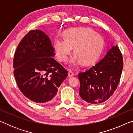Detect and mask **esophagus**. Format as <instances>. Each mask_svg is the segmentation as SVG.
<instances>
[{"mask_svg": "<svg viewBox=\"0 0 133 133\" xmlns=\"http://www.w3.org/2000/svg\"><path fill=\"white\" fill-rule=\"evenodd\" d=\"M68 76L69 77H72V76H74V73H73V71H69V73H68Z\"/></svg>", "mask_w": 133, "mask_h": 133, "instance_id": "obj_1", "label": "esophagus"}]
</instances>
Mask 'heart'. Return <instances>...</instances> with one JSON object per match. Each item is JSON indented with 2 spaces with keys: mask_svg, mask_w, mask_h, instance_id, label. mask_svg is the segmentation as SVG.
<instances>
[{
  "mask_svg": "<svg viewBox=\"0 0 133 133\" xmlns=\"http://www.w3.org/2000/svg\"><path fill=\"white\" fill-rule=\"evenodd\" d=\"M64 39L56 37L54 42V48L60 61H67L73 48L76 55L71 60L72 66H77L83 62L85 64L93 63L102 53L104 39L92 29H71L64 33Z\"/></svg>",
  "mask_w": 133,
  "mask_h": 133,
  "instance_id": "obj_1",
  "label": "heart"
}]
</instances>
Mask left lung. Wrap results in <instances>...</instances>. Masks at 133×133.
<instances>
[{
  "mask_svg": "<svg viewBox=\"0 0 133 133\" xmlns=\"http://www.w3.org/2000/svg\"><path fill=\"white\" fill-rule=\"evenodd\" d=\"M123 68L122 54L116 44L96 65L78 74L81 98L91 104L108 100L118 86Z\"/></svg>",
  "mask_w": 133,
  "mask_h": 133,
  "instance_id": "obj_1",
  "label": "left lung"
}]
</instances>
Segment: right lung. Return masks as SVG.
Here are the masks:
<instances>
[{"label": "right lung", "mask_w": 133, "mask_h": 133, "mask_svg": "<svg viewBox=\"0 0 133 133\" xmlns=\"http://www.w3.org/2000/svg\"><path fill=\"white\" fill-rule=\"evenodd\" d=\"M48 35L32 30L21 40L13 58V74L20 90L33 102H50L57 93L68 71L55 58Z\"/></svg>", "instance_id": "add662e5"}]
</instances>
